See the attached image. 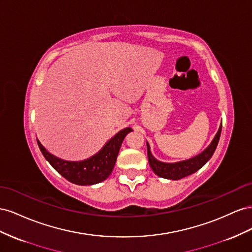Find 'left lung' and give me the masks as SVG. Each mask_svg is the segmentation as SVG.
Segmentation results:
<instances>
[{
    "label": "left lung",
    "mask_w": 252,
    "mask_h": 252,
    "mask_svg": "<svg viewBox=\"0 0 252 252\" xmlns=\"http://www.w3.org/2000/svg\"><path fill=\"white\" fill-rule=\"evenodd\" d=\"M221 132V124L219 127L218 133L215 134L214 138L211 143L208 146L202 153L197 154L196 156L191 157L189 159L177 161V162H163L157 160L156 158L151 153L150 145L147 141V150H148V158L151 169L153 170L154 173L162 178L172 179V181H178L186 176H189L193 173H195L206 162L212 157L215 149L218 147V143L220 137Z\"/></svg>",
    "instance_id": "8db88e82"
}]
</instances>
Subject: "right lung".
Segmentation results:
<instances>
[{
    "instance_id": "add662e5",
    "label": "right lung",
    "mask_w": 252,
    "mask_h": 252,
    "mask_svg": "<svg viewBox=\"0 0 252 252\" xmlns=\"http://www.w3.org/2000/svg\"><path fill=\"white\" fill-rule=\"evenodd\" d=\"M132 131L131 127L119 131L109 141H106L96 154L79 161L61 159L49 153L38 139L37 141L43 156L59 174L75 185L91 186L101 183L110 176L117 160L121 143L126 136Z\"/></svg>"
}]
</instances>
